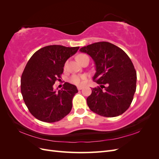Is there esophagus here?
<instances>
[{
    "mask_svg": "<svg viewBox=\"0 0 159 159\" xmlns=\"http://www.w3.org/2000/svg\"><path fill=\"white\" fill-rule=\"evenodd\" d=\"M82 89H83V87H81V86H78V90H81Z\"/></svg>",
    "mask_w": 159,
    "mask_h": 159,
    "instance_id": "34e87169",
    "label": "esophagus"
}]
</instances>
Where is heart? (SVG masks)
Wrapping results in <instances>:
<instances>
[{
  "instance_id": "1",
  "label": "heart",
  "mask_w": 159,
  "mask_h": 159,
  "mask_svg": "<svg viewBox=\"0 0 159 159\" xmlns=\"http://www.w3.org/2000/svg\"><path fill=\"white\" fill-rule=\"evenodd\" d=\"M86 55L84 54H80L79 56H78L77 58H78V60H80L81 58H82L83 57L85 56ZM87 79V77L85 75H77V74H74L73 75H71L70 78V81L71 83H72L73 84H75L76 85H82L84 81Z\"/></svg>"
}]
</instances>
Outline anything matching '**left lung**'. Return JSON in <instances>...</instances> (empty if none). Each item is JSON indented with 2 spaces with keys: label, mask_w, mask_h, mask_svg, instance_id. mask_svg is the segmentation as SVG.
<instances>
[{
  "label": "left lung",
  "mask_w": 159,
  "mask_h": 159,
  "mask_svg": "<svg viewBox=\"0 0 159 159\" xmlns=\"http://www.w3.org/2000/svg\"><path fill=\"white\" fill-rule=\"evenodd\" d=\"M80 51L92 57L96 67L93 80L101 85L91 89L87 98L89 108L107 117L125 112L133 99L137 83V72L127 54L107 42H95Z\"/></svg>",
  "instance_id": "left-lung-1"
}]
</instances>
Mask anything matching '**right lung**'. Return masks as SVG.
Returning a JSON list of instances; mask_svg holds the SVG:
<instances>
[{"label":"right lung","mask_w":159,"mask_h":159,"mask_svg":"<svg viewBox=\"0 0 159 159\" xmlns=\"http://www.w3.org/2000/svg\"><path fill=\"white\" fill-rule=\"evenodd\" d=\"M80 47L50 45L36 51L28 60L21 77V93L26 107L41 121L54 123L66 117L72 108V99L78 92L68 82L57 91L53 85L60 80L64 66Z\"/></svg>","instance_id":"obj_1"}]
</instances>
